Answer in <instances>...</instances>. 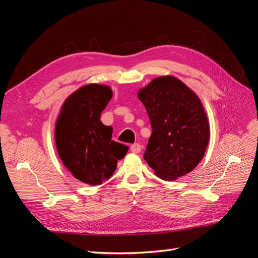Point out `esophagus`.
<instances>
[{"label": "esophagus", "mask_w": 258, "mask_h": 258, "mask_svg": "<svg viewBox=\"0 0 258 258\" xmlns=\"http://www.w3.org/2000/svg\"><path fill=\"white\" fill-rule=\"evenodd\" d=\"M141 150H142L141 145L138 144V143H136V144H134V145H131V147H130V151H131L132 153H135V154H139L140 152H141Z\"/></svg>", "instance_id": "34e87169"}]
</instances>
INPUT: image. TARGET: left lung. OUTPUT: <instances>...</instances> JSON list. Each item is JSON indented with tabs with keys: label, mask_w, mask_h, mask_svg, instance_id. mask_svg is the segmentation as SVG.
<instances>
[{
	"label": "left lung",
	"mask_w": 258,
	"mask_h": 258,
	"mask_svg": "<svg viewBox=\"0 0 258 258\" xmlns=\"http://www.w3.org/2000/svg\"><path fill=\"white\" fill-rule=\"evenodd\" d=\"M152 126L144 159L155 174L175 181L202 160L210 140V124L201 100L171 75L154 79L138 91Z\"/></svg>",
	"instance_id": "1"
}]
</instances>
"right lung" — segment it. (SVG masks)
Wrapping results in <instances>:
<instances>
[{
    "mask_svg": "<svg viewBox=\"0 0 258 258\" xmlns=\"http://www.w3.org/2000/svg\"><path fill=\"white\" fill-rule=\"evenodd\" d=\"M112 97L110 86L85 85L64 100L57 117L54 142L59 157L85 184L105 182L128 152V146L112 141L113 128L100 120Z\"/></svg>",
    "mask_w": 258,
    "mask_h": 258,
    "instance_id": "add662e5",
    "label": "right lung"
}]
</instances>
